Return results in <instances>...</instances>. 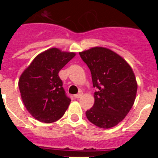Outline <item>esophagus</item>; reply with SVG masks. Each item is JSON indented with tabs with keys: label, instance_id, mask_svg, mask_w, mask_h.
I'll list each match as a JSON object with an SVG mask.
<instances>
[{
	"label": "esophagus",
	"instance_id": "34e87169",
	"mask_svg": "<svg viewBox=\"0 0 158 158\" xmlns=\"http://www.w3.org/2000/svg\"><path fill=\"white\" fill-rule=\"evenodd\" d=\"M82 95H83V93H78V94H76L74 96V97L76 99H78V98H81V97L82 96Z\"/></svg>",
	"mask_w": 158,
	"mask_h": 158
}]
</instances>
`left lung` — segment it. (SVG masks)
Returning <instances> with one entry per match:
<instances>
[{
    "label": "left lung",
    "mask_w": 158,
    "mask_h": 158,
    "mask_svg": "<svg viewBox=\"0 0 158 158\" xmlns=\"http://www.w3.org/2000/svg\"><path fill=\"white\" fill-rule=\"evenodd\" d=\"M91 71L95 92L93 107L87 118L100 128L116 126L127 115L135 103L137 85L131 65L118 54L96 47L79 53Z\"/></svg>",
    "instance_id": "obj_1"
}]
</instances>
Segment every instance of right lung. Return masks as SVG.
<instances>
[{
	"instance_id": "1",
	"label": "right lung",
	"mask_w": 158,
	"mask_h": 158,
	"mask_svg": "<svg viewBox=\"0 0 158 158\" xmlns=\"http://www.w3.org/2000/svg\"><path fill=\"white\" fill-rule=\"evenodd\" d=\"M76 55L51 48L38 54L19 79L25 107L35 119L51 123L65 114L71 100L65 95L58 73Z\"/></svg>"
}]
</instances>
